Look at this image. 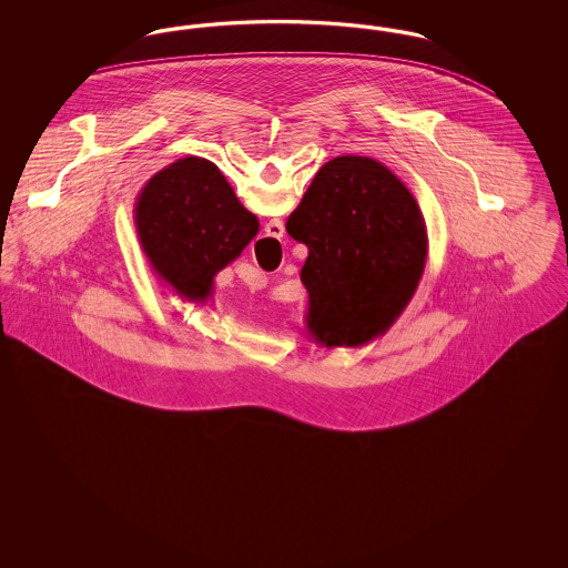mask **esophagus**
<instances>
[{"mask_svg":"<svg viewBox=\"0 0 568 568\" xmlns=\"http://www.w3.org/2000/svg\"><path fill=\"white\" fill-rule=\"evenodd\" d=\"M268 236H272V239H281L283 236V225L278 221H274V223L268 225Z\"/></svg>","mask_w":568,"mask_h":568,"instance_id":"34e87169","label":"esophagus"}]
</instances>
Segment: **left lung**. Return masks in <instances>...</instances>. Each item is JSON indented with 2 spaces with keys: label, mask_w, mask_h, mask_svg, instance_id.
I'll return each mask as SVG.
<instances>
[{
  "label": "left lung",
  "mask_w": 568,
  "mask_h": 568,
  "mask_svg": "<svg viewBox=\"0 0 568 568\" xmlns=\"http://www.w3.org/2000/svg\"><path fill=\"white\" fill-rule=\"evenodd\" d=\"M287 234L306 244V332L322 347H362L403 315L426 268V219L405 183L373 158L320 168Z\"/></svg>",
  "instance_id": "obj_1"
}]
</instances>
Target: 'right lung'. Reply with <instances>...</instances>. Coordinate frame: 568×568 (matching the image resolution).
<instances>
[{"mask_svg": "<svg viewBox=\"0 0 568 568\" xmlns=\"http://www.w3.org/2000/svg\"><path fill=\"white\" fill-rule=\"evenodd\" d=\"M135 236L165 287L195 304L260 232L215 163L183 158L153 174L134 206Z\"/></svg>", "mask_w": 568, "mask_h": 568, "instance_id": "right-lung-1", "label": "right lung"}]
</instances>
